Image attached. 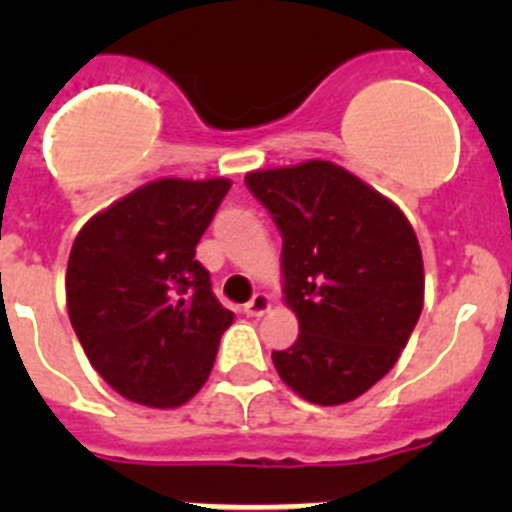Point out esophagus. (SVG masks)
Wrapping results in <instances>:
<instances>
[{
  "label": "esophagus",
  "instance_id": "1",
  "mask_svg": "<svg viewBox=\"0 0 512 512\" xmlns=\"http://www.w3.org/2000/svg\"><path fill=\"white\" fill-rule=\"evenodd\" d=\"M269 307H271L269 295H264V292H256V295L248 300V305L243 307V312H246L248 318H261L264 312H269Z\"/></svg>",
  "mask_w": 512,
  "mask_h": 512
}]
</instances>
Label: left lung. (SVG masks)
I'll list each match as a JSON object with an SVG mask.
<instances>
[{
	"mask_svg": "<svg viewBox=\"0 0 512 512\" xmlns=\"http://www.w3.org/2000/svg\"><path fill=\"white\" fill-rule=\"evenodd\" d=\"M282 233L284 300L300 320L271 351L287 387L343 405L390 372L423 310V256L400 207L330 161L246 174Z\"/></svg>",
	"mask_w": 512,
	"mask_h": 512,
	"instance_id": "8db88e82",
	"label": "left lung"
}]
</instances>
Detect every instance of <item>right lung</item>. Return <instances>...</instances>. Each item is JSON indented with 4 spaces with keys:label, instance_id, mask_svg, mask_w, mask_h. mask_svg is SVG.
<instances>
[{
    "label": "right lung",
    "instance_id": "1",
    "mask_svg": "<svg viewBox=\"0 0 512 512\" xmlns=\"http://www.w3.org/2000/svg\"><path fill=\"white\" fill-rule=\"evenodd\" d=\"M230 182L156 179L76 235L66 305L99 377L130 402L179 408L207 382L233 323L194 259Z\"/></svg>",
    "mask_w": 512,
    "mask_h": 512
}]
</instances>
